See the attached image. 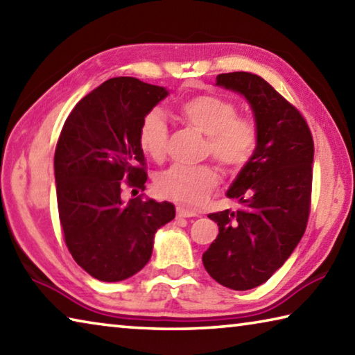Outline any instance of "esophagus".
<instances>
[{
    "instance_id": "1",
    "label": "esophagus",
    "mask_w": 355,
    "mask_h": 355,
    "mask_svg": "<svg viewBox=\"0 0 355 355\" xmlns=\"http://www.w3.org/2000/svg\"><path fill=\"white\" fill-rule=\"evenodd\" d=\"M177 214H178V218H196V216H199L197 214V211H194V209L186 208L183 205L177 207Z\"/></svg>"
}]
</instances>
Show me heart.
<instances>
[{
  "label": "heart",
  "instance_id": "obj_1",
  "mask_svg": "<svg viewBox=\"0 0 355 355\" xmlns=\"http://www.w3.org/2000/svg\"><path fill=\"white\" fill-rule=\"evenodd\" d=\"M178 114L186 123L207 135V152L227 171L236 172L249 163L257 147V125L249 117L236 116V106L219 95H194L178 103ZM144 153L155 161L166 156L169 127L164 114L153 110L144 116L137 131ZM219 182L211 164H175L156 177V189L184 205H200Z\"/></svg>",
  "mask_w": 355,
  "mask_h": 355
}]
</instances>
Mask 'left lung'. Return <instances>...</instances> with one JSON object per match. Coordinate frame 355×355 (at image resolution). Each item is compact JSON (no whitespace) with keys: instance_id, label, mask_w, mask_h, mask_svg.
Instances as JSON below:
<instances>
[{"instance_id":"8db88e82","label":"left lung","mask_w":355,"mask_h":355,"mask_svg":"<svg viewBox=\"0 0 355 355\" xmlns=\"http://www.w3.org/2000/svg\"><path fill=\"white\" fill-rule=\"evenodd\" d=\"M216 86L245 98L258 139L249 163L227 191L241 208L208 214L218 222L219 235L202 261L218 284L245 291L271 277L304 235L315 148L300 112L261 76L220 73Z\"/></svg>"}]
</instances>
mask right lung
Segmentation results:
<instances>
[{
  "label": "right lung",
  "mask_w": 355,
  "mask_h": 355,
  "mask_svg": "<svg viewBox=\"0 0 355 355\" xmlns=\"http://www.w3.org/2000/svg\"><path fill=\"white\" fill-rule=\"evenodd\" d=\"M169 91L119 76L78 101L55 153L58 209L65 244L94 279L120 282L148 263L158 228L175 218L171 202L122 199L123 180L144 189L141 120Z\"/></svg>",
  "instance_id": "1"
}]
</instances>
